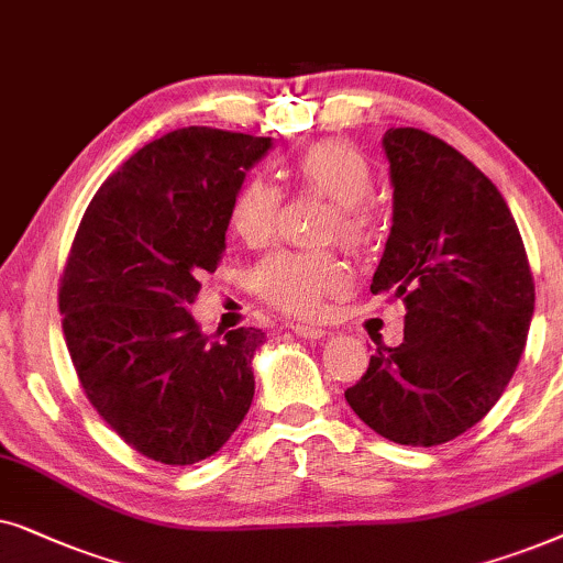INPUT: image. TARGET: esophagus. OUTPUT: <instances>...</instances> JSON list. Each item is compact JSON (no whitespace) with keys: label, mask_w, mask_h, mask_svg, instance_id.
Returning a JSON list of instances; mask_svg holds the SVG:
<instances>
[{"label":"esophagus","mask_w":563,"mask_h":563,"mask_svg":"<svg viewBox=\"0 0 563 563\" xmlns=\"http://www.w3.org/2000/svg\"><path fill=\"white\" fill-rule=\"evenodd\" d=\"M290 329H294L296 336H306V340H321V336L327 334L321 327H317V324H306V321H298V324H294Z\"/></svg>","instance_id":"34e87169"}]
</instances>
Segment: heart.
<instances>
[{"mask_svg": "<svg viewBox=\"0 0 563 563\" xmlns=\"http://www.w3.org/2000/svg\"><path fill=\"white\" fill-rule=\"evenodd\" d=\"M290 172L301 190L332 200L329 236L350 250L368 242L373 169L360 148L340 139L317 141L296 156ZM277 213L280 190L267 179L250 177L231 198L229 227L246 244H265L275 231ZM347 283V269L329 252H273L250 269L252 294L290 317H317L327 298L342 294Z\"/></svg>", "mask_w": 563, "mask_h": 563, "instance_id": "1", "label": "heart"}]
</instances>
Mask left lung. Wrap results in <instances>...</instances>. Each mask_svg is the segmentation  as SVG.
Returning a JSON list of instances; mask_svg holds the SVG:
<instances>
[{"instance_id": "left-lung-1", "label": "left lung", "mask_w": 563, "mask_h": 563, "mask_svg": "<svg viewBox=\"0 0 563 563\" xmlns=\"http://www.w3.org/2000/svg\"><path fill=\"white\" fill-rule=\"evenodd\" d=\"M384 148L394 227L371 290L404 301V342L378 347L344 399L386 440L432 448L505 394L536 283L512 213L482 169L419 129H388Z\"/></svg>"}]
</instances>
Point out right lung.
Returning <instances> with one entry per match:
<instances>
[{
	"label": "right lung",
	"instance_id": "obj_1",
	"mask_svg": "<svg viewBox=\"0 0 563 563\" xmlns=\"http://www.w3.org/2000/svg\"><path fill=\"white\" fill-rule=\"evenodd\" d=\"M269 146L206 125L172 131L104 179L71 242L58 309L79 386L156 463L208 459L250 411L265 332L239 327L211 342L187 303L221 265L231 198Z\"/></svg>",
	"mask_w": 563,
	"mask_h": 563
}]
</instances>
